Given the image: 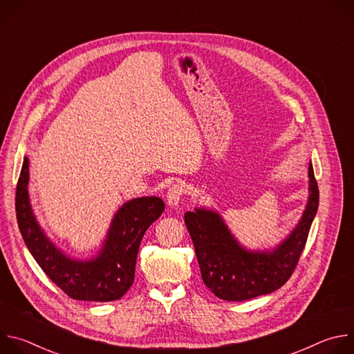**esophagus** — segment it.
Returning <instances> with one entry per match:
<instances>
[{
    "instance_id": "obj_1",
    "label": "esophagus",
    "mask_w": 354,
    "mask_h": 354,
    "mask_svg": "<svg viewBox=\"0 0 354 354\" xmlns=\"http://www.w3.org/2000/svg\"><path fill=\"white\" fill-rule=\"evenodd\" d=\"M185 192H186V189H185V183L183 182L178 180V182L172 183L171 187L167 192V203H168V206L176 207L179 205L182 196L185 194Z\"/></svg>"
}]
</instances>
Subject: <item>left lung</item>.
I'll use <instances>...</instances> for the list:
<instances>
[{
	"label": "left lung",
	"instance_id": "1",
	"mask_svg": "<svg viewBox=\"0 0 354 354\" xmlns=\"http://www.w3.org/2000/svg\"><path fill=\"white\" fill-rule=\"evenodd\" d=\"M310 197L291 234L273 250H248L234 238L223 217L213 210L194 209L185 214L201 279L225 301H246L280 288L291 277L319 205L313 164L308 167Z\"/></svg>",
	"mask_w": 354,
	"mask_h": 354
}]
</instances>
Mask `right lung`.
<instances>
[{
	"label": "right lung",
	"mask_w": 354,
	"mask_h": 354,
	"mask_svg": "<svg viewBox=\"0 0 354 354\" xmlns=\"http://www.w3.org/2000/svg\"><path fill=\"white\" fill-rule=\"evenodd\" d=\"M28 182L29 160L25 157L17 185V220L41 270L74 299L106 302L122 298L134 281L141 239L165 210L162 198L151 196L127 201L115 214L99 254L89 261H75L57 249L37 224L29 203Z\"/></svg>",
	"instance_id": "right-lung-1"
}]
</instances>
